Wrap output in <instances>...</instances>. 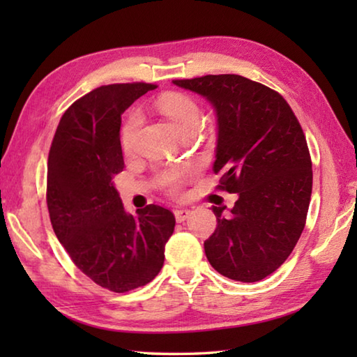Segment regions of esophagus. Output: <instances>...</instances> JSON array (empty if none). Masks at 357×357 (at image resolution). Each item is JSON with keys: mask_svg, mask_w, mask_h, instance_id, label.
Returning a JSON list of instances; mask_svg holds the SVG:
<instances>
[{"mask_svg": "<svg viewBox=\"0 0 357 357\" xmlns=\"http://www.w3.org/2000/svg\"><path fill=\"white\" fill-rule=\"evenodd\" d=\"M190 211L189 209H176L174 211V217H176V222H184L189 219Z\"/></svg>", "mask_w": 357, "mask_h": 357, "instance_id": "1", "label": "esophagus"}]
</instances>
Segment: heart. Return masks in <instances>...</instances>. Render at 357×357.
Here are the masks:
<instances>
[{"label": "heart", "mask_w": 357, "mask_h": 357, "mask_svg": "<svg viewBox=\"0 0 357 357\" xmlns=\"http://www.w3.org/2000/svg\"><path fill=\"white\" fill-rule=\"evenodd\" d=\"M159 110L172 121L174 128L178 129L179 134H184L187 130L197 129L202 123V110L195 100L190 96L183 93H167L162 96L157 102ZM142 116L138 112H130L124 119L123 129H121V144L126 153H130L134 149L135 138L138 128H140ZM189 170H172L162 174V183L170 189L176 192L179 185L183 184Z\"/></svg>", "instance_id": "1"}]
</instances>
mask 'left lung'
<instances>
[{"instance_id": "1", "label": "left lung", "mask_w": 357, "mask_h": 357, "mask_svg": "<svg viewBox=\"0 0 357 357\" xmlns=\"http://www.w3.org/2000/svg\"><path fill=\"white\" fill-rule=\"evenodd\" d=\"M173 84L203 96L217 116L214 173L234 206H213L217 228L204 253L217 273L236 282L273 274L293 252L312 197L305 135L282 96L249 78L222 74Z\"/></svg>"}]
</instances>
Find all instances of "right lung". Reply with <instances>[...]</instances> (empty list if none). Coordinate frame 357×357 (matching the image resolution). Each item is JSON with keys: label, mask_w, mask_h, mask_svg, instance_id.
Returning a JSON list of instances; mask_svg holds the SVG:
<instances>
[{"label": "right lung", "mask_w": 357, "mask_h": 357, "mask_svg": "<svg viewBox=\"0 0 357 357\" xmlns=\"http://www.w3.org/2000/svg\"><path fill=\"white\" fill-rule=\"evenodd\" d=\"M154 88L116 83L93 89L64 112L48 153L53 231L77 268L114 293L146 285L160 273L176 223L157 204L126 213L113 184L124 168L121 114Z\"/></svg>", "instance_id": "add662e5"}]
</instances>
